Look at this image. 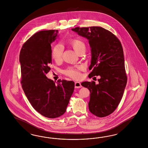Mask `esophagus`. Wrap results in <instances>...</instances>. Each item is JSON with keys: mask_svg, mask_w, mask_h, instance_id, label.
Returning a JSON list of instances; mask_svg holds the SVG:
<instances>
[{"mask_svg": "<svg viewBox=\"0 0 148 148\" xmlns=\"http://www.w3.org/2000/svg\"><path fill=\"white\" fill-rule=\"evenodd\" d=\"M82 87V86L81 85L80 83L79 82H75V88H81Z\"/></svg>", "mask_w": 148, "mask_h": 148, "instance_id": "34e87169", "label": "esophagus"}]
</instances>
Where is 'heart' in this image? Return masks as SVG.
Returning <instances> with one entry per match:
<instances>
[{"mask_svg": "<svg viewBox=\"0 0 148 148\" xmlns=\"http://www.w3.org/2000/svg\"><path fill=\"white\" fill-rule=\"evenodd\" d=\"M71 44L74 49L80 54L86 50L85 44L82 40L79 39H74L71 42ZM63 53V47L61 44H57L53 47L51 51V57L56 62H59L62 61ZM84 69V66L79 65L76 66H71L68 67L63 71V73L74 79L80 78V72Z\"/></svg>", "mask_w": 148, "mask_h": 148, "instance_id": "b5f03b06", "label": "heart"}]
</instances>
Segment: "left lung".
Listing matches in <instances>:
<instances>
[{"mask_svg":"<svg viewBox=\"0 0 148 148\" xmlns=\"http://www.w3.org/2000/svg\"><path fill=\"white\" fill-rule=\"evenodd\" d=\"M72 30L88 40L92 53L89 67L92 72L88 77L100 76L97 85L93 81L81 83L90 90V111L98 117L108 116L121 102L127 83L121 43L102 27H76Z\"/></svg>","mask_w":148,"mask_h":148,"instance_id":"obj_1","label":"left lung"}]
</instances>
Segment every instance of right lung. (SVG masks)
<instances>
[{
  "label": "right lung",
  "mask_w": 148,
  "mask_h": 148,
  "mask_svg": "<svg viewBox=\"0 0 148 148\" xmlns=\"http://www.w3.org/2000/svg\"><path fill=\"white\" fill-rule=\"evenodd\" d=\"M58 30L37 32L23 45L19 54L23 90L37 112L55 118L66 111L74 90L73 81L58 80L56 83L47 77L51 63V43Z\"/></svg>",
  "instance_id": "right-lung-1"
}]
</instances>
